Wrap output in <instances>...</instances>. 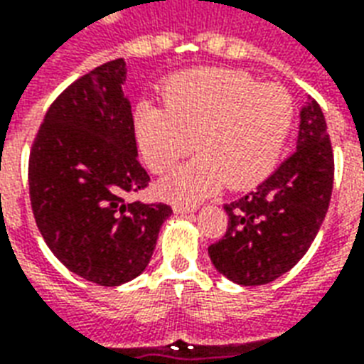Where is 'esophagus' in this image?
<instances>
[{
	"instance_id": "obj_1",
	"label": "esophagus",
	"mask_w": 364,
	"mask_h": 364,
	"mask_svg": "<svg viewBox=\"0 0 364 364\" xmlns=\"http://www.w3.org/2000/svg\"><path fill=\"white\" fill-rule=\"evenodd\" d=\"M173 212L179 213V215H187V213L196 212V206H187V204H176V206H173Z\"/></svg>"
}]
</instances>
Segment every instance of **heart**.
Wrapping results in <instances>:
<instances>
[{
    "instance_id": "heart-1",
    "label": "heart",
    "mask_w": 364,
    "mask_h": 364,
    "mask_svg": "<svg viewBox=\"0 0 364 364\" xmlns=\"http://www.w3.org/2000/svg\"><path fill=\"white\" fill-rule=\"evenodd\" d=\"M164 101L135 108V135L149 168L162 173L194 146L202 151L162 181L171 200H200L223 183L248 188L263 181L292 129L287 87L259 83L242 70L181 72L166 83Z\"/></svg>"
}]
</instances>
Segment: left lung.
<instances>
[{"label":"left lung","instance_id":"1","mask_svg":"<svg viewBox=\"0 0 364 364\" xmlns=\"http://www.w3.org/2000/svg\"><path fill=\"white\" fill-rule=\"evenodd\" d=\"M292 156L246 196L225 204V237L208 248L219 273L242 287L279 279L305 256L328 212L334 154L318 102L301 108Z\"/></svg>","mask_w":364,"mask_h":364}]
</instances>
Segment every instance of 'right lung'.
I'll return each instance as SVG.
<instances>
[{"instance_id":"right-lung-1","label":"right lung","mask_w":364,"mask_h":364,"mask_svg":"<svg viewBox=\"0 0 364 364\" xmlns=\"http://www.w3.org/2000/svg\"><path fill=\"white\" fill-rule=\"evenodd\" d=\"M124 59L77 77L41 122L28 162L36 225L66 269L101 287L145 271L168 204L129 202L149 187L137 160Z\"/></svg>"}]
</instances>
